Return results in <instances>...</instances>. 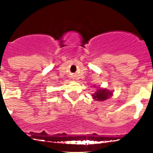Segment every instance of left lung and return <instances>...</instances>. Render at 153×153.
Segmentation results:
<instances>
[{
    "label": "left lung",
    "instance_id": "obj_1",
    "mask_svg": "<svg viewBox=\"0 0 153 153\" xmlns=\"http://www.w3.org/2000/svg\"><path fill=\"white\" fill-rule=\"evenodd\" d=\"M113 95V91L107 90L106 88H102L97 87L96 92L92 94L93 99L96 101L102 102L106 100L109 99Z\"/></svg>",
    "mask_w": 153,
    "mask_h": 153
}]
</instances>
